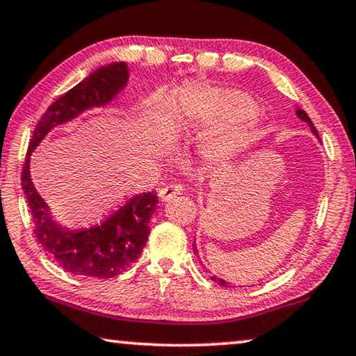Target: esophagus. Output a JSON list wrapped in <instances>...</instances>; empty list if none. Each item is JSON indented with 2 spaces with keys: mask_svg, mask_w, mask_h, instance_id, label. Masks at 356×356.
Wrapping results in <instances>:
<instances>
[{
  "mask_svg": "<svg viewBox=\"0 0 356 356\" xmlns=\"http://www.w3.org/2000/svg\"><path fill=\"white\" fill-rule=\"evenodd\" d=\"M182 192V185L180 184H168L164 185V187L159 190V198L163 200V202H168L169 198H172L174 195H179Z\"/></svg>",
  "mask_w": 356,
  "mask_h": 356,
  "instance_id": "obj_1",
  "label": "esophagus"
}]
</instances>
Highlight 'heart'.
Returning a JSON list of instances; mask_svg holds the SVG:
<instances>
[{
  "label": "heart",
  "instance_id": "1",
  "mask_svg": "<svg viewBox=\"0 0 356 356\" xmlns=\"http://www.w3.org/2000/svg\"><path fill=\"white\" fill-rule=\"evenodd\" d=\"M257 104L238 90L209 87L188 88L182 97V122L185 127L211 132H224L209 137L203 145V154L213 161H227L243 152L257 137L253 122Z\"/></svg>",
  "mask_w": 356,
  "mask_h": 356
}]
</instances>
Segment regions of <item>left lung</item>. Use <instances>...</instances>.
<instances>
[{"label":"left lung","instance_id":"obj_1","mask_svg":"<svg viewBox=\"0 0 356 356\" xmlns=\"http://www.w3.org/2000/svg\"><path fill=\"white\" fill-rule=\"evenodd\" d=\"M297 116H298L300 119H302V121H303V122H307V124H308V126H309V129H312V132H313L314 135H316V137L319 138V135H318V130H316V127H314V124H313V121H312V119H309V118H308V114H307V113H305V111H303V109H297ZM193 252H195V253H198V250H197V247H195V242H193ZM211 279L214 280V282H218L219 285H222V287H227V282H226V280H224V279H219V277H216V276H213Z\"/></svg>","mask_w":356,"mask_h":356}]
</instances>
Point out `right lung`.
I'll list each match as a JSON object with an SVG mask.
<instances>
[{
    "mask_svg": "<svg viewBox=\"0 0 356 356\" xmlns=\"http://www.w3.org/2000/svg\"><path fill=\"white\" fill-rule=\"evenodd\" d=\"M127 80L126 63H111L97 69L49 104L29 143L21 180L33 218L35 237L48 257L74 276L111 279L137 261L148 240V222L158 197L154 192L135 195L97 226L82 230L66 229L53 221L47 203L33 187L29 171L30 154L53 127L77 118L85 109L108 104L126 87Z\"/></svg>",
    "mask_w": 356,
    "mask_h": 356,
    "instance_id": "1",
    "label": "right lung"
}]
</instances>
